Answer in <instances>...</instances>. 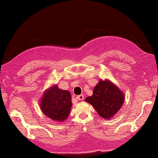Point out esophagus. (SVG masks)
<instances>
[{
  "instance_id": "esophagus-1",
  "label": "esophagus",
  "mask_w": 158,
  "mask_h": 158,
  "mask_svg": "<svg viewBox=\"0 0 158 158\" xmlns=\"http://www.w3.org/2000/svg\"><path fill=\"white\" fill-rule=\"evenodd\" d=\"M77 99L78 100H82L84 99V96L83 95H80V96H77Z\"/></svg>"
}]
</instances>
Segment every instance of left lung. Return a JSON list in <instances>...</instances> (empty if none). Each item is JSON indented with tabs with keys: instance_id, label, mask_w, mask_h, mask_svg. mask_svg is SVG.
<instances>
[{
	"instance_id": "1",
	"label": "left lung",
	"mask_w": 158,
	"mask_h": 158,
	"mask_svg": "<svg viewBox=\"0 0 158 158\" xmlns=\"http://www.w3.org/2000/svg\"><path fill=\"white\" fill-rule=\"evenodd\" d=\"M124 93L108 79L100 80L93 89L91 96L85 101L91 104L98 115L105 119H111L123 104Z\"/></svg>"
}]
</instances>
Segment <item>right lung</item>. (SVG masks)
<instances>
[{
	"label": "right lung",
	"mask_w": 158,
	"mask_h": 158,
	"mask_svg": "<svg viewBox=\"0 0 158 158\" xmlns=\"http://www.w3.org/2000/svg\"><path fill=\"white\" fill-rule=\"evenodd\" d=\"M71 94L59 89L57 85H51L43 93L40 100V109L46 116L56 122H63L68 118L72 107Z\"/></svg>",
	"instance_id": "add662e5"
}]
</instances>
